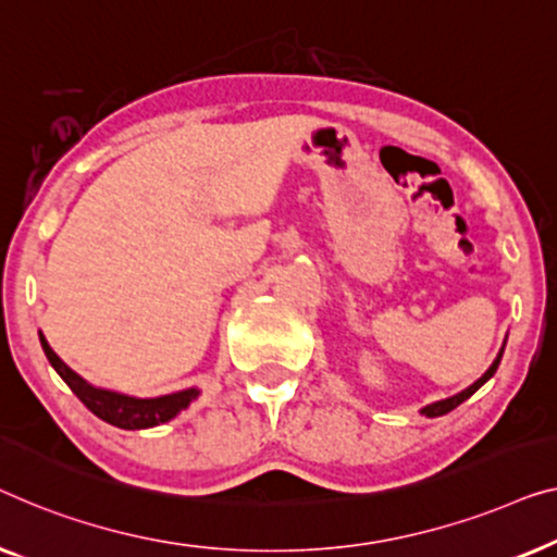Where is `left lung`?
Segmentation results:
<instances>
[{
	"label": "left lung",
	"mask_w": 557,
	"mask_h": 557,
	"mask_svg": "<svg viewBox=\"0 0 557 557\" xmlns=\"http://www.w3.org/2000/svg\"><path fill=\"white\" fill-rule=\"evenodd\" d=\"M505 343H507V338H505ZM505 343H503V348H499V354H497V358L492 360V366L487 368V371H484L480 379H476L472 386H467L465 391H459V394H454V396H449V398H442V401H434V404H426L424 409H421V417H426V419H436V417H444V413H449V411H454L457 409L459 404H465L469 396L474 394L476 388H482L484 383H487L492 375H495V371H497V366H499V360H503V354H505Z\"/></svg>",
	"instance_id": "8db88e82"
}]
</instances>
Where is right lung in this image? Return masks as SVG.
<instances>
[{"instance_id": "add662e5", "label": "right lung", "mask_w": 557, "mask_h": 557, "mask_svg": "<svg viewBox=\"0 0 557 557\" xmlns=\"http://www.w3.org/2000/svg\"><path fill=\"white\" fill-rule=\"evenodd\" d=\"M40 343L47 360L50 366L58 371L62 381L67 383L70 391L81 398V401L88 406V409L96 413L98 419H103L106 424L125 429V432H136V429H151L159 424H166L174 417H178L184 409H189L191 401H197L201 391L197 386L184 388V391H174V394L166 396H153V398H138V396H128L121 394V391H111V388H100L92 386L83 379L81 373H75L65 360H62L54 350L50 348V343L40 331Z\"/></svg>"}]
</instances>
